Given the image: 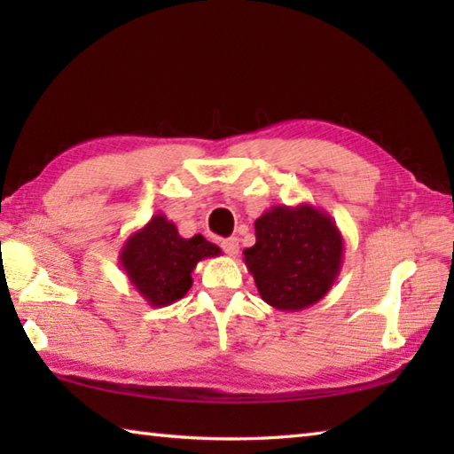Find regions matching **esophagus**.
<instances>
[{
	"label": "esophagus",
	"instance_id": "esophagus-1",
	"mask_svg": "<svg viewBox=\"0 0 454 454\" xmlns=\"http://www.w3.org/2000/svg\"><path fill=\"white\" fill-rule=\"evenodd\" d=\"M220 246H222V249H224V252H226L228 255H232V257H236L238 252H239L238 238H226V239H222Z\"/></svg>",
	"mask_w": 454,
	"mask_h": 454
}]
</instances>
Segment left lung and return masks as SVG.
<instances>
[{
    "instance_id": "1",
    "label": "left lung",
    "mask_w": 454,
    "mask_h": 454,
    "mask_svg": "<svg viewBox=\"0 0 454 454\" xmlns=\"http://www.w3.org/2000/svg\"><path fill=\"white\" fill-rule=\"evenodd\" d=\"M244 263L269 306L298 312L332 291L343 263V236L322 208L277 205L255 220V246L244 249Z\"/></svg>"
}]
</instances>
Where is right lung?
Instances as JSON below:
<instances>
[{
	"instance_id": "right-lung-1",
	"label": "right lung",
	"mask_w": 454,
	"mask_h": 454,
	"mask_svg": "<svg viewBox=\"0 0 454 454\" xmlns=\"http://www.w3.org/2000/svg\"><path fill=\"white\" fill-rule=\"evenodd\" d=\"M222 249L200 234L181 238L166 215H153L146 226L122 244L119 265L148 306H169L189 293L199 262L218 257Z\"/></svg>"
}]
</instances>
